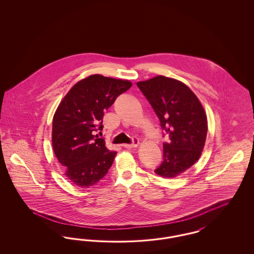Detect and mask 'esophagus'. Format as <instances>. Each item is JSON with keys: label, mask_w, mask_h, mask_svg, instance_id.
Wrapping results in <instances>:
<instances>
[{"label": "esophagus", "mask_w": 254, "mask_h": 254, "mask_svg": "<svg viewBox=\"0 0 254 254\" xmlns=\"http://www.w3.org/2000/svg\"><path fill=\"white\" fill-rule=\"evenodd\" d=\"M138 145H139V140L137 138H133L131 144H125L124 146L127 147V148H133V147H136Z\"/></svg>", "instance_id": "esophagus-1"}]
</instances>
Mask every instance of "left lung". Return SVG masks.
<instances>
[{"label":"left lung","mask_w":254,"mask_h":254,"mask_svg":"<svg viewBox=\"0 0 254 254\" xmlns=\"http://www.w3.org/2000/svg\"><path fill=\"white\" fill-rule=\"evenodd\" d=\"M137 86L156 113L163 137H169L163 144V162L154 171L166 178L176 177L201 156L207 132L205 110L193 92L177 80L157 76Z\"/></svg>","instance_id":"left-lung-1"}]
</instances>
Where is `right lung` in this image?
I'll use <instances>...</instances> for the list:
<instances>
[{
	"label": "right lung",
	"mask_w": 254,
	"mask_h": 254,
	"mask_svg": "<svg viewBox=\"0 0 254 254\" xmlns=\"http://www.w3.org/2000/svg\"><path fill=\"white\" fill-rule=\"evenodd\" d=\"M131 85L95 74L73 85L61 102L53 117L52 145L74 185L89 188L108 173L117 152L93 134L103 129L105 110Z\"/></svg>",
	"instance_id": "right-lung-1"
}]
</instances>
